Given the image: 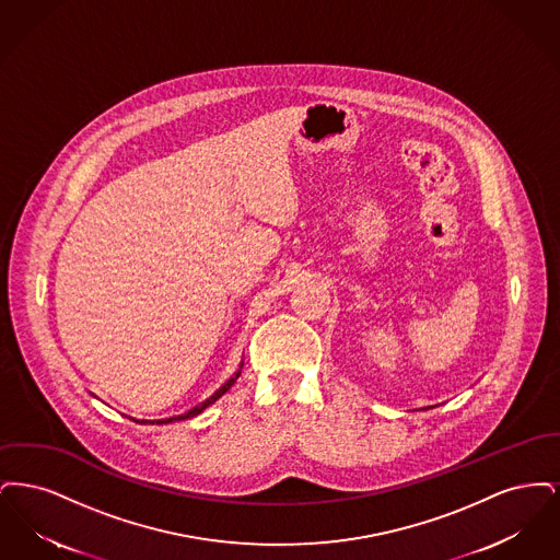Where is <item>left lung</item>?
Instances as JSON below:
<instances>
[{
	"label": "left lung",
	"instance_id": "1",
	"mask_svg": "<svg viewBox=\"0 0 560 560\" xmlns=\"http://www.w3.org/2000/svg\"><path fill=\"white\" fill-rule=\"evenodd\" d=\"M434 407H439V405H428V407H422V411H427V409H434ZM413 411H420V409H413Z\"/></svg>",
	"mask_w": 560,
	"mask_h": 560
}]
</instances>
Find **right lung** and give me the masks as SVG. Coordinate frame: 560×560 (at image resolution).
Returning <instances> with one entry per match:
<instances>
[{
	"mask_svg": "<svg viewBox=\"0 0 560 560\" xmlns=\"http://www.w3.org/2000/svg\"><path fill=\"white\" fill-rule=\"evenodd\" d=\"M241 368H243V361L240 363V370L237 372L233 373L215 393H213L212 397H208V399L203 400V402H199V405H195L192 409H188V411H185V413H180V416H172V418H163V420H138V418H132V416H126V418H130L132 422H136V424H170V422H180V420H188V418H195V416H199L201 411H206L212 402H215V400L220 399L226 390H231V386L237 382V377L241 375ZM96 397V395H94ZM98 399V397H96Z\"/></svg>",
	"mask_w": 560,
	"mask_h": 560,
	"instance_id": "1",
	"label": "right lung"
}]
</instances>
